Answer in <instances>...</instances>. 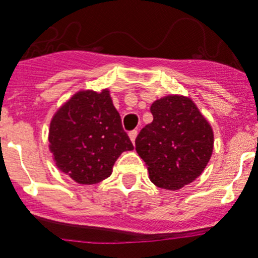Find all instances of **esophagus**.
<instances>
[{
    "label": "esophagus",
    "mask_w": 258,
    "mask_h": 258,
    "mask_svg": "<svg viewBox=\"0 0 258 258\" xmlns=\"http://www.w3.org/2000/svg\"><path fill=\"white\" fill-rule=\"evenodd\" d=\"M129 138H131V141L134 144V142H136V138H137V131L129 132Z\"/></svg>",
    "instance_id": "esophagus-1"
}]
</instances>
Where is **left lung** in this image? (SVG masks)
<instances>
[{
  "mask_svg": "<svg viewBox=\"0 0 258 258\" xmlns=\"http://www.w3.org/2000/svg\"><path fill=\"white\" fill-rule=\"evenodd\" d=\"M153 122L136 138V150L149 178L165 190H179L206 169L214 150V132L190 97L165 96L150 106Z\"/></svg>",
  "mask_w": 258,
  "mask_h": 258,
  "instance_id": "left-lung-1",
  "label": "left lung"
}]
</instances>
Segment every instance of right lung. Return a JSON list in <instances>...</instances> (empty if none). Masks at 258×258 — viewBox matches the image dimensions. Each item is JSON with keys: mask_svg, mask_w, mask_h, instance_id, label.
<instances>
[{"mask_svg": "<svg viewBox=\"0 0 258 258\" xmlns=\"http://www.w3.org/2000/svg\"><path fill=\"white\" fill-rule=\"evenodd\" d=\"M57 169L80 184H95L112 174L133 144L121 125L109 91H79L57 109L48 131Z\"/></svg>", "mask_w": 258, "mask_h": 258, "instance_id": "1", "label": "right lung"}]
</instances>
